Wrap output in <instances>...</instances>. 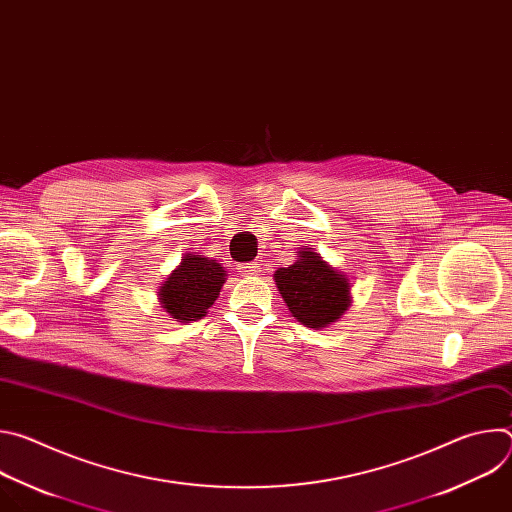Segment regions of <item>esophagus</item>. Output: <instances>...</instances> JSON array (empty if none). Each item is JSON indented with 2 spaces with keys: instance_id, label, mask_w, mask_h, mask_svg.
Masks as SVG:
<instances>
[{
  "instance_id": "1",
  "label": "esophagus",
  "mask_w": 512,
  "mask_h": 512,
  "mask_svg": "<svg viewBox=\"0 0 512 512\" xmlns=\"http://www.w3.org/2000/svg\"><path fill=\"white\" fill-rule=\"evenodd\" d=\"M243 269H245L247 275H259L261 273V265L259 263H247Z\"/></svg>"
}]
</instances>
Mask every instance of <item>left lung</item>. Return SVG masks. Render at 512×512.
<instances>
[{"label": "left lung", "mask_w": 512, "mask_h": 512, "mask_svg": "<svg viewBox=\"0 0 512 512\" xmlns=\"http://www.w3.org/2000/svg\"><path fill=\"white\" fill-rule=\"evenodd\" d=\"M273 279L289 314L314 330L338 322L352 304L348 275L316 249L300 247L296 263L279 267Z\"/></svg>", "instance_id": "left-lung-1"}]
</instances>
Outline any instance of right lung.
Here are the masks:
<instances>
[{"mask_svg": "<svg viewBox=\"0 0 512 512\" xmlns=\"http://www.w3.org/2000/svg\"><path fill=\"white\" fill-rule=\"evenodd\" d=\"M225 281L227 271L216 259L186 253L180 265L158 287L160 308L174 322H196L212 308Z\"/></svg>", "mask_w": 512, "mask_h": 512, "instance_id": "add662e5", "label": "right lung"}]
</instances>
